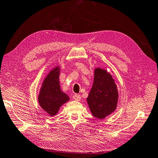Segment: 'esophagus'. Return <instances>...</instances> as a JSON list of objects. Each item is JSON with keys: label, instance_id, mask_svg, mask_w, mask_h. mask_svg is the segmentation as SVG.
Instances as JSON below:
<instances>
[{"label": "esophagus", "instance_id": "esophagus-1", "mask_svg": "<svg viewBox=\"0 0 158 158\" xmlns=\"http://www.w3.org/2000/svg\"><path fill=\"white\" fill-rule=\"evenodd\" d=\"M73 99L75 100H76V101H79L80 100H81V96L80 95H78V94H75L73 96Z\"/></svg>", "mask_w": 158, "mask_h": 158}]
</instances>
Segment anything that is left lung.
I'll use <instances>...</instances> for the list:
<instances>
[{
    "instance_id": "obj_1",
    "label": "left lung",
    "mask_w": 158,
    "mask_h": 158,
    "mask_svg": "<svg viewBox=\"0 0 158 158\" xmlns=\"http://www.w3.org/2000/svg\"><path fill=\"white\" fill-rule=\"evenodd\" d=\"M119 93L115 79L105 69H94L92 88L87 102L92 115L100 119L115 111L118 102Z\"/></svg>"
}]
</instances>
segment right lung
Returning a JSON list of instances; mask_svg holds the SVG:
<instances>
[{
  "label": "right lung",
  "instance_id": "add662e5",
  "mask_svg": "<svg viewBox=\"0 0 158 158\" xmlns=\"http://www.w3.org/2000/svg\"><path fill=\"white\" fill-rule=\"evenodd\" d=\"M60 70L61 67L58 65L52 69L43 79L39 90V105L52 117L56 115L61 106L70 100L69 96L60 88Z\"/></svg>",
  "mask_w": 158,
  "mask_h": 158
}]
</instances>
